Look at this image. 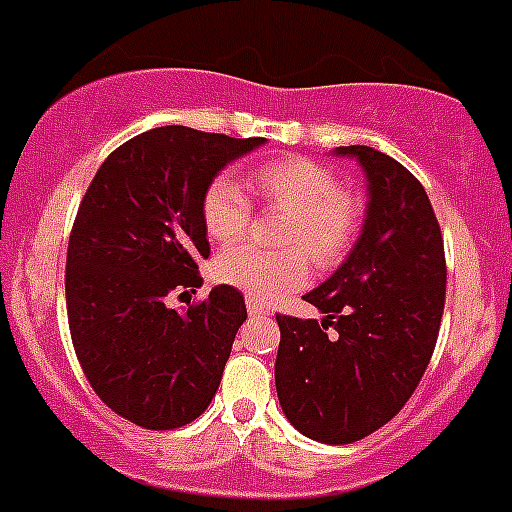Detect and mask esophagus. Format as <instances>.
Masks as SVG:
<instances>
[{
    "instance_id": "34e87169",
    "label": "esophagus",
    "mask_w": 512,
    "mask_h": 512,
    "mask_svg": "<svg viewBox=\"0 0 512 512\" xmlns=\"http://www.w3.org/2000/svg\"><path fill=\"white\" fill-rule=\"evenodd\" d=\"M246 307H248V314H256V317H269L271 314V309H266L264 304L256 302V299H251V297L246 299Z\"/></svg>"
}]
</instances>
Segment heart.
<instances>
[{
  "instance_id": "heart-1",
  "label": "heart",
  "mask_w": 512,
  "mask_h": 512,
  "mask_svg": "<svg viewBox=\"0 0 512 512\" xmlns=\"http://www.w3.org/2000/svg\"><path fill=\"white\" fill-rule=\"evenodd\" d=\"M248 185L266 205L289 213L281 231V246L287 251L228 248L213 264L215 281L256 302H276L307 284L304 252L320 269H332L348 256L360 228V203L340 190L330 167L307 157L266 159L248 172ZM200 218L210 241L231 246L246 233L251 200L231 175H218L205 185Z\"/></svg>"
}]
</instances>
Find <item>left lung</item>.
<instances>
[{
	"label": "left lung",
	"instance_id": "obj_1",
	"mask_svg": "<svg viewBox=\"0 0 512 512\" xmlns=\"http://www.w3.org/2000/svg\"><path fill=\"white\" fill-rule=\"evenodd\" d=\"M332 154L363 170V228L330 279L304 294L322 320L276 317L274 378L299 434L350 444L388 424L419 386L442 325L447 266L426 190L401 162L363 144Z\"/></svg>",
	"mask_w": 512,
	"mask_h": 512
}]
</instances>
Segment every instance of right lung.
Here are the masks:
<instances>
[{
	"label": "right lung",
	"instance_id": "right-lung-1",
	"mask_svg": "<svg viewBox=\"0 0 512 512\" xmlns=\"http://www.w3.org/2000/svg\"><path fill=\"white\" fill-rule=\"evenodd\" d=\"M264 144L157 126L111 152L83 195L65 261L70 337L93 391L131 424L185 426L218 391L246 320L243 294L218 284L187 312L167 297L203 284L205 185Z\"/></svg>",
	"mask_w": 512,
	"mask_h": 512
}]
</instances>
